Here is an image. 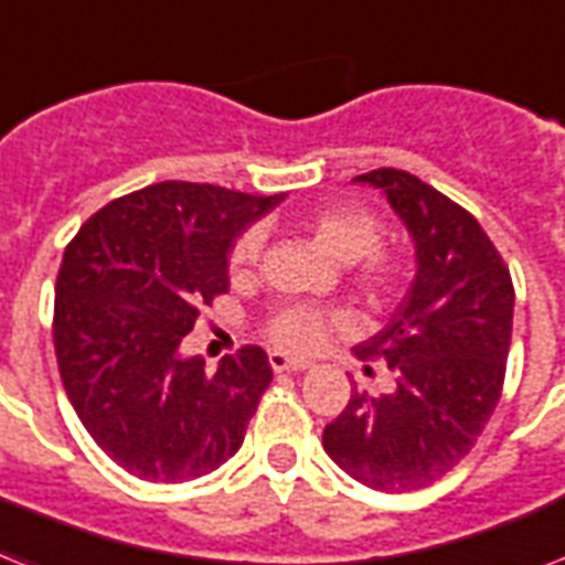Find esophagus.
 <instances>
[{
	"label": "esophagus",
	"instance_id": "obj_1",
	"mask_svg": "<svg viewBox=\"0 0 565 565\" xmlns=\"http://www.w3.org/2000/svg\"><path fill=\"white\" fill-rule=\"evenodd\" d=\"M269 365H273L275 374H284V371H307V369H310L305 360H292V356L281 354V351H273V354H269Z\"/></svg>",
	"mask_w": 565,
	"mask_h": 565
}]
</instances>
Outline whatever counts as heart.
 <instances>
[{
  "mask_svg": "<svg viewBox=\"0 0 565 565\" xmlns=\"http://www.w3.org/2000/svg\"><path fill=\"white\" fill-rule=\"evenodd\" d=\"M305 228L342 264H354V281L369 298H383L401 278L397 255L377 246L383 226L369 209L356 203H328L305 217ZM264 228H246L228 252L232 281H246L258 269L264 252ZM342 324V316L310 305H281L267 319V339L281 351L310 354L322 345L330 328Z\"/></svg>",
  "mask_w": 565,
  "mask_h": 565,
  "instance_id": "1",
  "label": "heart"
}]
</instances>
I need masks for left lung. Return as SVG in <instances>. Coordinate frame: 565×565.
I'll use <instances>...</instances> for the list:
<instances>
[{
	"label": "left lung",
	"instance_id": "8db88e82",
	"mask_svg": "<svg viewBox=\"0 0 565 565\" xmlns=\"http://www.w3.org/2000/svg\"><path fill=\"white\" fill-rule=\"evenodd\" d=\"M354 182L386 194L415 243V281L388 324L360 342L386 360L392 394L354 392L322 444L365 488H426L470 452L497 409L511 348L513 284L479 220L441 191L394 168Z\"/></svg>",
	"mask_w": 565,
	"mask_h": 565
}]
</instances>
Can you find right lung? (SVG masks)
I'll use <instances>...</instances> for the list:
<instances>
[{
    "label": "right lung",
    "instance_id": "obj_1",
    "mask_svg": "<svg viewBox=\"0 0 565 565\" xmlns=\"http://www.w3.org/2000/svg\"><path fill=\"white\" fill-rule=\"evenodd\" d=\"M281 200L159 182L104 205L63 252L60 377L92 441L127 473L191 481L241 449L273 383L267 354L246 345L209 374L179 345L200 307L228 292L232 243Z\"/></svg>",
    "mask_w": 565,
    "mask_h": 565
}]
</instances>
